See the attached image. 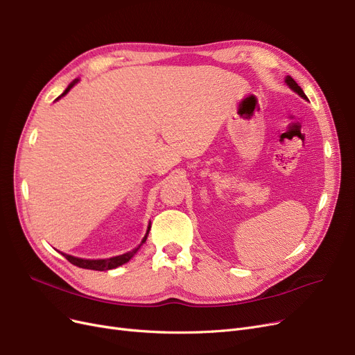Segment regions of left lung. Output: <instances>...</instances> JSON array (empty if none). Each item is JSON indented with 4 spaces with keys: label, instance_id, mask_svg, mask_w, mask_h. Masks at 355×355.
<instances>
[{
    "label": "left lung",
    "instance_id": "obj_1",
    "mask_svg": "<svg viewBox=\"0 0 355 355\" xmlns=\"http://www.w3.org/2000/svg\"><path fill=\"white\" fill-rule=\"evenodd\" d=\"M286 81H287V84H288V86H290V89H293V90H294L297 94H300L303 98H307V97H306V94H304V92L302 90V87H300L299 84H297V83H295V81H294V80H293L290 76L286 78Z\"/></svg>",
    "mask_w": 355,
    "mask_h": 355
}]
</instances>
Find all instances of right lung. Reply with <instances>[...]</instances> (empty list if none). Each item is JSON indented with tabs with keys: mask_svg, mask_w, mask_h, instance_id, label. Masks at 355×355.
Segmentation results:
<instances>
[{
	"mask_svg": "<svg viewBox=\"0 0 355 355\" xmlns=\"http://www.w3.org/2000/svg\"><path fill=\"white\" fill-rule=\"evenodd\" d=\"M77 81H78V80H74L73 83H71L61 96H65ZM58 98H60V97H58ZM148 232H150V227H148V230H147V233H146V236H144V239H143V242H141V245H143V243L146 242V239H147V236H148ZM141 245H139V246H141ZM139 246L135 248L134 250L128 252V253H123V254H119V257H113V258H109V259H80V258L71 257V254H67V253H62V257H65L67 261H69L71 263L78 266V268L94 269V271H107V269H113V268H116V266H119V265H123V263L128 262V261L134 257V254L137 253V250L139 249Z\"/></svg>",
	"mask_w": 355,
	"mask_h": 355,
	"instance_id": "1",
	"label": "right lung"
}]
</instances>
